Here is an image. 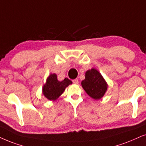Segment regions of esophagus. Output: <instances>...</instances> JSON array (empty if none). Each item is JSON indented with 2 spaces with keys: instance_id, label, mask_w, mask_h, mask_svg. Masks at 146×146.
Segmentation results:
<instances>
[{
  "instance_id": "obj_1",
  "label": "esophagus",
  "mask_w": 146,
  "mask_h": 146,
  "mask_svg": "<svg viewBox=\"0 0 146 146\" xmlns=\"http://www.w3.org/2000/svg\"><path fill=\"white\" fill-rule=\"evenodd\" d=\"M73 84H79L78 79H73Z\"/></svg>"
}]
</instances>
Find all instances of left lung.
<instances>
[{"instance_id":"left-lung-1","label":"left lung","mask_w":146,"mask_h":146,"mask_svg":"<svg viewBox=\"0 0 146 146\" xmlns=\"http://www.w3.org/2000/svg\"><path fill=\"white\" fill-rule=\"evenodd\" d=\"M82 86L86 93L95 100H99L107 90V84L102 75L95 69L86 73V79L82 81Z\"/></svg>"}]
</instances>
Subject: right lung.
I'll use <instances>...</instances> for the list:
<instances>
[{"mask_svg":"<svg viewBox=\"0 0 146 146\" xmlns=\"http://www.w3.org/2000/svg\"><path fill=\"white\" fill-rule=\"evenodd\" d=\"M71 84L72 82L68 78L59 82L56 74H51L47 79L46 84L43 87V94L50 100H54L63 93L66 87Z\"/></svg>","mask_w":146,"mask_h":146,"instance_id":"obj_1","label":"right lung"}]
</instances>
